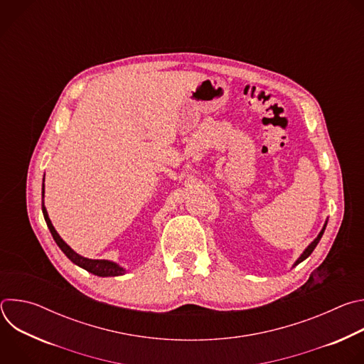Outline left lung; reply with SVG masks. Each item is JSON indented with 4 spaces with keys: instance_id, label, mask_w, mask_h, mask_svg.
I'll return each mask as SVG.
<instances>
[{
    "instance_id": "left-lung-1",
    "label": "left lung",
    "mask_w": 364,
    "mask_h": 364,
    "mask_svg": "<svg viewBox=\"0 0 364 364\" xmlns=\"http://www.w3.org/2000/svg\"><path fill=\"white\" fill-rule=\"evenodd\" d=\"M326 226H327V222H326V223H324V228H323V229H321V232H320V233H318V236H317V237H316V239H314V240H313V242H311V243H309V245H308V246H306V249H305V250H304V252H302V255H301V256H299V257H298V259H296V262H295V264H294V267H296V265H298V264H299V262H302V261H304V259H306V257H308V256H309V255H311V253H313V250H314V249H316V246H317V245H318V242H320V239H321V237H323V233H324V230H326Z\"/></svg>"
}]
</instances>
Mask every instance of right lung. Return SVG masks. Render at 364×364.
<instances>
[{"label": "right lung", "instance_id": "add662e5", "mask_svg": "<svg viewBox=\"0 0 364 364\" xmlns=\"http://www.w3.org/2000/svg\"><path fill=\"white\" fill-rule=\"evenodd\" d=\"M43 203H41V210H43V216H44V220L47 223V228L50 229V233L51 236H53L55 242L58 243V246L62 249V252L70 259V261L73 264H76L77 267L86 269L87 272L93 274V275H97V277H118V275H124L125 274V269L122 267H119L118 264L115 262H111V261H107V259H87V257H83L80 255H77L60 236L59 233L56 232L55 226L51 225L50 219H48V215H47V210L44 207V178H43Z\"/></svg>", "mask_w": 364, "mask_h": 364}]
</instances>
